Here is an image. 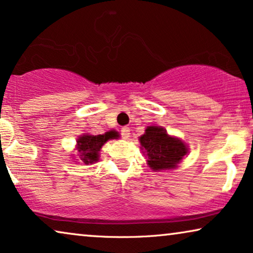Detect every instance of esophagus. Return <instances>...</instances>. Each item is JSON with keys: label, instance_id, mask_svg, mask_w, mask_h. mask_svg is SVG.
Listing matches in <instances>:
<instances>
[{"label": "esophagus", "instance_id": "esophagus-1", "mask_svg": "<svg viewBox=\"0 0 253 253\" xmlns=\"http://www.w3.org/2000/svg\"><path fill=\"white\" fill-rule=\"evenodd\" d=\"M121 134H122V138L124 139H127V138L130 137V129L127 126H124L122 127V130H121Z\"/></svg>", "mask_w": 253, "mask_h": 253}]
</instances>
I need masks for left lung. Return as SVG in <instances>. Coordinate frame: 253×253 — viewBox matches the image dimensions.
<instances>
[{
	"mask_svg": "<svg viewBox=\"0 0 253 253\" xmlns=\"http://www.w3.org/2000/svg\"><path fill=\"white\" fill-rule=\"evenodd\" d=\"M139 140L147 153L148 166L155 171L175 168L188 153L185 145L177 138L168 136L161 126H148Z\"/></svg>",
	"mask_w": 253,
	"mask_h": 253,
	"instance_id": "8db88e82",
	"label": "left lung"
}]
</instances>
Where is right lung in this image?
Instances as JSON below:
<instances>
[{"label":"right lung","mask_w":253,"mask_h":253,"mask_svg":"<svg viewBox=\"0 0 253 253\" xmlns=\"http://www.w3.org/2000/svg\"><path fill=\"white\" fill-rule=\"evenodd\" d=\"M117 132L110 131L105 134H98V136H92V134H84L78 139L77 150L81 154L82 161L84 164H92L99 160V151L102 145L107 140L113 139L117 137Z\"/></svg>","instance_id":"obj_1"}]
</instances>
